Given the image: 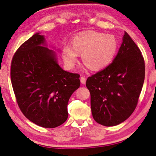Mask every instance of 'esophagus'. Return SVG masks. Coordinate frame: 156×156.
<instances>
[{
  "label": "esophagus",
  "mask_w": 156,
  "mask_h": 156,
  "mask_svg": "<svg viewBox=\"0 0 156 156\" xmlns=\"http://www.w3.org/2000/svg\"><path fill=\"white\" fill-rule=\"evenodd\" d=\"M80 82L82 84H85L86 83V78L84 76H81L80 77Z\"/></svg>",
  "instance_id": "34e87169"
}]
</instances>
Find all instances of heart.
Returning <instances> with one entry per match:
<instances>
[{
  "label": "heart",
  "mask_w": 156,
  "mask_h": 156,
  "mask_svg": "<svg viewBox=\"0 0 156 156\" xmlns=\"http://www.w3.org/2000/svg\"><path fill=\"white\" fill-rule=\"evenodd\" d=\"M72 47H65L63 58L69 67H73L82 54L84 66L92 71L101 70L109 65L117 52L118 43L112 34L98 31H87L79 34L72 41Z\"/></svg>",
  "instance_id": "obj_1"
}]
</instances>
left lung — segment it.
I'll list each match as a JSON object with an SVG mask.
<instances>
[{
	"mask_svg": "<svg viewBox=\"0 0 156 156\" xmlns=\"http://www.w3.org/2000/svg\"><path fill=\"white\" fill-rule=\"evenodd\" d=\"M144 76L141 51L125 32L113 61L87 80L94 119L106 126L118 125L127 119L138 105Z\"/></svg>",
	"mask_w": 156,
	"mask_h": 156,
	"instance_id": "left-lung-1",
	"label": "left lung"
}]
</instances>
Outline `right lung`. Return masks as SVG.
<instances>
[{
  "label": "right lung",
  "mask_w": 156,
  "mask_h": 156,
  "mask_svg": "<svg viewBox=\"0 0 156 156\" xmlns=\"http://www.w3.org/2000/svg\"><path fill=\"white\" fill-rule=\"evenodd\" d=\"M38 33L15 52L11 81L18 107L27 119L44 128H55L67 119V105L80 84V75L64 71L54 52Z\"/></svg>",
  "instance_id": "1"
}]
</instances>
